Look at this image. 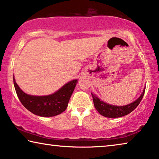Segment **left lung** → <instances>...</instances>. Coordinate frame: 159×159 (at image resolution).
<instances>
[{
    "label": "left lung",
    "mask_w": 159,
    "mask_h": 159,
    "mask_svg": "<svg viewBox=\"0 0 159 159\" xmlns=\"http://www.w3.org/2000/svg\"><path fill=\"white\" fill-rule=\"evenodd\" d=\"M144 92H145V89L143 90V93H141V96L138 99H136L131 103L123 106L110 105V104L103 102V101H101L96 95L93 93H91V95L93 97L95 108L101 115L107 118H118L124 116L132 112L140 103L144 95Z\"/></svg>",
    "instance_id": "left-lung-1"
}]
</instances>
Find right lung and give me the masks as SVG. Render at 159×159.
<instances>
[{
	"label": "right lung",
	"mask_w": 159,
	"mask_h": 159,
	"mask_svg": "<svg viewBox=\"0 0 159 159\" xmlns=\"http://www.w3.org/2000/svg\"><path fill=\"white\" fill-rule=\"evenodd\" d=\"M78 80L67 83L61 89L48 96H31L24 93L16 84L13 76V84L16 93L23 106L35 115L51 117L61 114L67 108Z\"/></svg>",
	"instance_id": "1"
}]
</instances>
